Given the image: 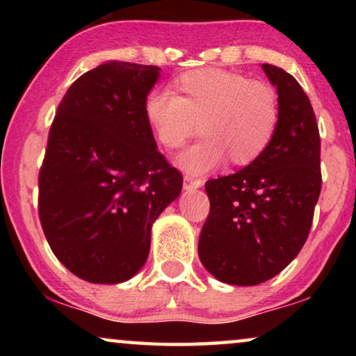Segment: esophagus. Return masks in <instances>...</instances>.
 I'll list each match as a JSON object with an SVG mask.
<instances>
[{
  "label": "esophagus",
  "mask_w": 356,
  "mask_h": 356,
  "mask_svg": "<svg viewBox=\"0 0 356 356\" xmlns=\"http://www.w3.org/2000/svg\"><path fill=\"white\" fill-rule=\"evenodd\" d=\"M184 189H186V191H193V189H199L204 184V181L202 179H197V178H193V177H189V175H186V177H184Z\"/></svg>",
  "instance_id": "34e87169"
}]
</instances>
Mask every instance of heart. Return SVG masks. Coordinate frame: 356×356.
I'll use <instances>...</instances> for the list:
<instances>
[{
  "label": "heart",
  "instance_id": "b5f03b06",
  "mask_svg": "<svg viewBox=\"0 0 356 356\" xmlns=\"http://www.w3.org/2000/svg\"><path fill=\"white\" fill-rule=\"evenodd\" d=\"M144 116L162 147L179 149L199 133L204 139L178 155L177 165L202 175L225 162L236 167L256 162L274 139L280 102L266 82L225 70L184 72L173 92L152 89L144 99Z\"/></svg>",
  "mask_w": 356,
  "mask_h": 356
}]
</instances>
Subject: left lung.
Instances as JSON below:
<instances>
[{
	"label": "left lung",
	"instance_id": "1",
	"mask_svg": "<svg viewBox=\"0 0 356 356\" xmlns=\"http://www.w3.org/2000/svg\"><path fill=\"white\" fill-rule=\"evenodd\" d=\"M261 67L279 95V128L256 162L206 183L211 212L197 243L206 270L240 286L262 284L295 259L321 193V139L308 95L282 67Z\"/></svg>",
	"mask_w": 356,
	"mask_h": 356
}]
</instances>
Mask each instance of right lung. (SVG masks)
<instances>
[{
  "instance_id": "right-lung-1",
  "label": "right lung",
  "mask_w": 356,
  "mask_h": 356,
  "mask_svg": "<svg viewBox=\"0 0 356 356\" xmlns=\"http://www.w3.org/2000/svg\"><path fill=\"white\" fill-rule=\"evenodd\" d=\"M160 67L105 61L63 97L38 177V216L58 261L90 284L143 269L152 225L183 177L157 150L144 99Z\"/></svg>"
}]
</instances>
